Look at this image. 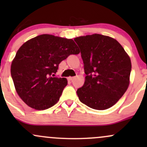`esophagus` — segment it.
I'll return each mask as SVG.
<instances>
[{
    "mask_svg": "<svg viewBox=\"0 0 147 147\" xmlns=\"http://www.w3.org/2000/svg\"><path fill=\"white\" fill-rule=\"evenodd\" d=\"M74 79H75V77H68V81H70V82H72V81Z\"/></svg>",
    "mask_w": 147,
    "mask_h": 147,
    "instance_id": "obj_1",
    "label": "esophagus"
}]
</instances>
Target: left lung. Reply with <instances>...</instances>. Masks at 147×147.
I'll use <instances>...</instances> for the list:
<instances>
[{
  "label": "left lung",
  "instance_id": "left-lung-1",
  "mask_svg": "<svg viewBox=\"0 0 147 147\" xmlns=\"http://www.w3.org/2000/svg\"><path fill=\"white\" fill-rule=\"evenodd\" d=\"M81 50L86 76L77 91L81 102L95 110L112 107L130 84L131 59L117 40L93 34L74 38Z\"/></svg>",
  "mask_w": 147,
  "mask_h": 147
}]
</instances>
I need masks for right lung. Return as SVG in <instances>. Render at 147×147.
<instances>
[{
	"label": "right lung",
	"mask_w": 147,
	"mask_h": 147,
	"mask_svg": "<svg viewBox=\"0 0 147 147\" xmlns=\"http://www.w3.org/2000/svg\"><path fill=\"white\" fill-rule=\"evenodd\" d=\"M72 38L41 34L20 47L11 65L16 92L30 107L45 110L56 104L68 84L65 78L53 77L59 64L70 55H78Z\"/></svg>",
	"instance_id": "right-lung-1"
}]
</instances>
